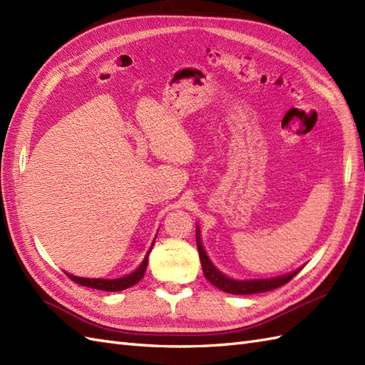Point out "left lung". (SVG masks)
<instances>
[{"label": "left lung", "instance_id": "obj_1", "mask_svg": "<svg viewBox=\"0 0 365 365\" xmlns=\"http://www.w3.org/2000/svg\"><path fill=\"white\" fill-rule=\"evenodd\" d=\"M195 240H197V248H199V256H200V262H202V269L203 274L207 277L210 282L220 288L222 292L230 293V294H256V293H264L269 292V289H274L288 284L302 268L296 269V272L274 277V279H259V280H235L227 277L223 273H220L219 269L211 264V260L208 259L207 253L200 244V237H199V231H195Z\"/></svg>", "mask_w": 365, "mask_h": 365}]
</instances>
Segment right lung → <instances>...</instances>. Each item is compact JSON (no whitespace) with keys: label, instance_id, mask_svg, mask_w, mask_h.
<instances>
[{"label":"right lung","instance_id":"obj_1","mask_svg":"<svg viewBox=\"0 0 365 365\" xmlns=\"http://www.w3.org/2000/svg\"><path fill=\"white\" fill-rule=\"evenodd\" d=\"M151 253V250L148 251V255L145 257V260L142 262L134 273H130L128 276H123L120 279H86V277H77V276H72L69 273L68 277L73 282H77L83 287H89V288H96V289H103V292H121V289H126L129 287H133L135 284H138L142 277L146 273V267H148V256Z\"/></svg>","mask_w":365,"mask_h":365}]
</instances>
